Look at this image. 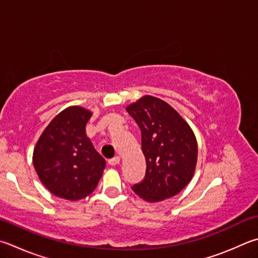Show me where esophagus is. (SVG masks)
I'll use <instances>...</instances> for the list:
<instances>
[{
  "instance_id": "esophagus-1",
  "label": "esophagus",
  "mask_w": 258,
  "mask_h": 258,
  "mask_svg": "<svg viewBox=\"0 0 258 258\" xmlns=\"http://www.w3.org/2000/svg\"><path fill=\"white\" fill-rule=\"evenodd\" d=\"M119 161H120V158H119V157H114V158L109 159V160H108V165H110V166H116V165H118Z\"/></svg>"
}]
</instances>
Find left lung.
<instances>
[{
    "instance_id": "left-lung-1",
    "label": "left lung",
    "mask_w": 258,
    "mask_h": 258,
    "mask_svg": "<svg viewBox=\"0 0 258 258\" xmlns=\"http://www.w3.org/2000/svg\"><path fill=\"white\" fill-rule=\"evenodd\" d=\"M126 110L141 130L147 161L143 180L132 186L134 193L148 202L178 194L193 177L198 160L193 131L172 107L151 96L141 98Z\"/></svg>"
}]
</instances>
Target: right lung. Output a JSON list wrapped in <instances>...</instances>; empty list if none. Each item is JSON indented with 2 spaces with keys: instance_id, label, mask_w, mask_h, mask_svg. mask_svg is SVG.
<instances>
[{
  "instance_id": "1",
  "label": "right lung",
  "mask_w": 258,
  "mask_h": 258,
  "mask_svg": "<svg viewBox=\"0 0 258 258\" xmlns=\"http://www.w3.org/2000/svg\"><path fill=\"white\" fill-rule=\"evenodd\" d=\"M91 113L69 107L55 117L37 142L34 166L40 181L54 195L78 201L91 194L105 169V160L86 135Z\"/></svg>"
}]
</instances>
